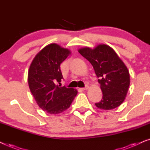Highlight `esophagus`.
Segmentation results:
<instances>
[{
  "instance_id": "esophagus-1",
  "label": "esophagus",
  "mask_w": 150,
  "mask_h": 150,
  "mask_svg": "<svg viewBox=\"0 0 150 150\" xmlns=\"http://www.w3.org/2000/svg\"><path fill=\"white\" fill-rule=\"evenodd\" d=\"M89 85H87H87H85V87H84V88H83V90H87L88 89H89Z\"/></svg>"
}]
</instances>
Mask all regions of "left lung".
<instances>
[{
	"instance_id": "left-lung-1",
	"label": "left lung",
	"mask_w": 150,
	"mask_h": 150,
	"mask_svg": "<svg viewBox=\"0 0 150 150\" xmlns=\"http://www.w3.org/2000/svg\"><path fill=\"white\" fill-rule=\"evenodd\" d=\"M79 52L91 63L100 84L102 99L96 106L111 110L124 101L130 86V74L126 65L109 46L99 44L91 49L80 48Z\"/></svg>"
}]
</instances>
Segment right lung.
I'll return each mask as SVG.
<instances>
[{"mask_svg": "<svg viewBox=\"0 0 150 150\" xmlns=\"http://www.w3.org/2000/svg\"><path fill=\"white\" fill-rule=\"evenodd\" d=\"M70 50L56 44H50L38 52L30 65L28 83L37 104L50 114L67 110L77 95L73 88L61 87L63 75L60 65Z\"/></svg>", "mask_w": 150, "mask_h": 150, "instance_id": "1", "label": "right lung"}]
</instances>
